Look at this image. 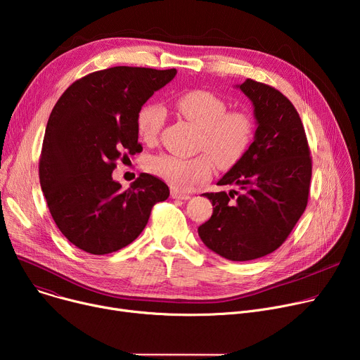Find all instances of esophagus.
I'll return each instance as SVG.
<instances>
[{"label":"esophagus","instance_id":"obj_1","mask_svg":"<svg viewBox=\"0 0 360 360\" xmlns=\"http://www.w3.org/2000/svg\"><path fill=\"white\" fill-rule=\"evenodd\" d=\"M170 197L175 198V200H190V198H191L190 194H185V193L178 191V190H172V191H170Z\"/></svg>","mask_w":360,"mask_h":360}]
</instances>
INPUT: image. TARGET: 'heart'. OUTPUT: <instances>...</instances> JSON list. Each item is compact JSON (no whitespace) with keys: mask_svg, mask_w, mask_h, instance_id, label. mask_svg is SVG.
Wrapping results in <instances>:
<instances>
[{"mask_svg":"<svg viewBox=\"0 0 360 360\" xmlns=\"http://www.w3.org/2000/svg\"><path fill=\"white\" fill-rule=\"evenodd\" d=\"M175 106L184 118L200 128L198 148L210 155L204 153L195 158L159 155L148 162V169L176 190L188 191L197 184L210 179L216 163L220 167H231L242 159L254 137V122L243 112H226V103L207 90L182 93ZM165 118L166 112L162 105L143 106L137 117L140 139L146 143H155Z\"/></svg>","mask_w":360,"mask_h":360,"instance_id":"b5f03b06","label":"heart"}]
</instances>
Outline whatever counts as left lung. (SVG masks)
<instances>
[{"mask_svg": "<svg viewBox=\"0 0 360 360\" xmlns=\"http://www.w3.org/2000/svg\"><path fill=\"white\" fill-rule=\"evenodd\" d=\"M236 87L254 106V141L217 182L236 185L240 193L202 194L213 214L198 235L220 257L250 261L276 251L304 214L312 162L304 125L286 96L251 79Z\"/></svg>", "mask_w": 360, "mask_h": 360, "instance_id": "1", "label": "left lung"}]
</instances>
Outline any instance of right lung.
<instances>
[{"label": "right lung", "mask_w": 360, "mask_h": 360, "mask_svg": "<svg viewBox=\"0 0 360 360\" xmlns=\"http://www.w3.org/2000/svg\"><path fill=\"white\" fill-rule=\"evenodd\" d=\"M176 70L112 67L72 83L53 106L42 144L39 179L53 221L75 247L115 252L143 232L167 185L141 174L128 190L112 179L118 160L140 153L137 117Z\"/></svg>", "instance_id": "add662e5"}]
</instances>
